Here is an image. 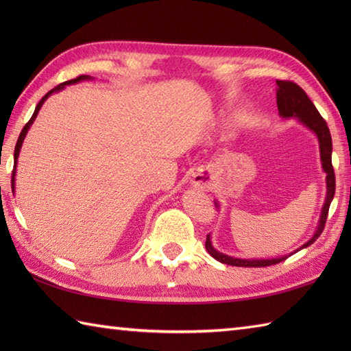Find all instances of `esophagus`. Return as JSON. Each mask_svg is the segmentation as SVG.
I'll return each instance as SVG.
<instances>
[{
    "label": "esophagus",
    "instance_id": "34e87169",
    "mask_svg": "<svg viewBox=\"0 0 351 351\" xmlns=\"http://www.w3.org/2000/svg\"><path fill=\"white\" fill-rule=\"evenodd\" d=\"M193 184H195V187H199V189H210V185H211L210 180H208L205 175H196Z\"/></svg>",
    "mask_w": 351,
    "mask_h": 351
}]
</instances>
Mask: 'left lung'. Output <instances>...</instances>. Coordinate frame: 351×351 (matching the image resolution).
<instances>
[{
	"instance_id": "left-lung-1",
	"label": "left lung",
	"mask_w": 351,
	"mask_h": 351,
	"mask_svg": "<svg viewBox=\"0 0 351 351\" xmlns=\"http://www.w3.org/2000/svg\"><path fill=\"white\" fill-rule=\"evenodd\" d=\"M276 101H278V110L279 116L282 119H297L303 126H306L309 131L315 134L319 146V160H322V169L326 173V197L324 204L322 208V214H319L318 225L315 228V232L309 240L302 244L299 249H295L289 253V255H282L278 258H237L226 255V253H221L213 245L211 241V234L206 235V243L205 247L210 255L217 259L221 264L234 265V267H268L273 264H278L280 261H285L288 256L294 255L302 249H306L309 245L317 241V238L322 235L327 213H329V206L335 196V171L332 167V137L329 126H327L326 121L318 113L314 104L308 98V95L304 93L302 87L297 86L295 83H291V81H276ZM214 205L217 210H220L219 200H214Z\"/></svg>"
}]
</instances>
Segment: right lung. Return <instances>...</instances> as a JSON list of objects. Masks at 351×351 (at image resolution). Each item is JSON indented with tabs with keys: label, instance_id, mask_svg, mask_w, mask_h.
Segmentation results:
<instances>
[{
	"label": "right lung",
	"instance_id": "add662e5",
	"mask_svg": "<svg viewBox=\"0 0 351 351\" xmlns=\"http://www.w3.org/2000/svg\"><path fill=\"white\" fill-rule=\"evenodd\" d=\"M92 80H93V77L81 75V77H78V78H73V80H69V81H64V83L58 84L57 87L52 88V90H49V92H48L47 95H45L43 98L39 101V104H37V106H36V110H34V113H33V116H32V119H29L28 123L24 126V128H22V131H21V134H19V138H18V141H16V146H14V164H13V173H12V190H13V191H14V176H16V166H18V156H19V152H21V147H22V145H24V140H25L27 132H28V130H29V128H32V125H33V122L36 121L37 114H39V110L42 108L43 102L47 101L52 93H57V92L63 90V88H64L66 86L77 84V83H81V81H92Z\"/></svg>",
	"mask_w": 351,
	"mask_h": 351
}]
</instances>
